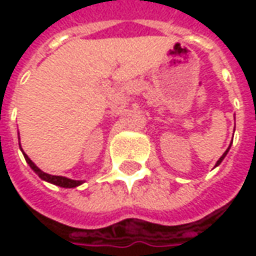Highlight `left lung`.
Instances as JSON below:
<instances>
[{
	"instance_id": "8db88e82",
	"label": "left lung",
	"mask_w": 256,
	"mask_h": 256,
	"mask_svg": "<svg viewBox=\"0 0 256 256\" xmlns=\"http://www.w3.org/2000/svg\"><path fill=\"white\" fill-rule=\"evenodd\" d=\"M230 150V146H229V148H228V150H225V154H224V155L220 156V160L216 162V166H218V164H220V162L224 160V158H225V156H226V154H228V150Z\"/></svg>"
}]
</instances>
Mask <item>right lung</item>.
Returning a JSON list of instances; mask_svg holds the SVG:
<instances>
[{"label":"right lung","mask_w":256,"mask_h":256,"mask_svg":"<svg viewBox=\"0 0 256 256\" xmlns=\"http://www.w3.org/2000/svg\"><path fill=\"white\" fill-rule=\"evenodd\" d=\"M23 155H24L26 162L30 164L31 168H32L42 180H45L48 182H52L54 184V185H58V186H62V188H75V186H78V185L82 184V181H75V180H70V178L60 177V176H50V174H46V172H44L42 170H40V168L30 160V158L26 155V154H23Z\"/></svg>","instance_id":"add662e5"}]
</instances>
